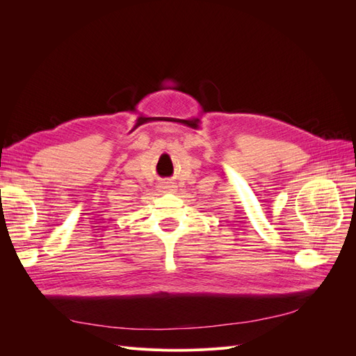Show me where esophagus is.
<instances>
[{
  "instance_id": "obj_1",
  "label": "esophagus",
  "mask_w": 356,
  "mask_h": 356,
  "mask_svg": "<svg viewBox=\"0 0 356 356\" xmlns=\"http://www.w3.org/2000/svg\"><path fill=\"white\" fill-rule=\"evenodd\" d=\"M174 186H170V184H168V182H166V184H161V190H163V191H174Z\"/></svg>"
}]
</instances>
